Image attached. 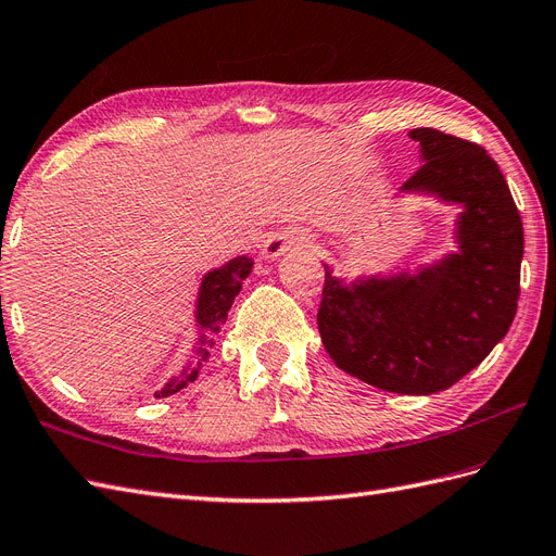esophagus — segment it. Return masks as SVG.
I'll list each match as a JSON object with an SVG mask.
<instances>
[{"label": "esophagus", "instance_id": "obj_1", "mask_svg": "<svg viewBox=\"0 0 556 556\" xmlns=\"http://www.w3.org/2000/svg\"><path fill=\"white\" fill-rule=\"evenodd\" d=\"M307 247H309V241L301 232L283 230V232H275L273 237L265 241L261 255H263V261H277V258H281L283 253L307 249Z\"/></svg>", "mask_w": 556, "mask_h": 556}]
</instances>
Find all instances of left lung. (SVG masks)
<instances>
[{"mask_svg":"<svg viewBox=\"0 0 556 556\" xmlns=\"http://www.w3.org/2000/svg\"><path fill=\"white\" fill-rule=\"evenodd\" d=\"M420 168L394 197L458 206L455 251L416 269L348 279L324 263L317 315L333 364L386 392L434 394L477 368L517 315L521 216L486 150L437 129H414Z\"/></svg>","mask_w":556,"mask_h":556,"instance_id":"8db88e82","label":"left lung"}]
</instances>
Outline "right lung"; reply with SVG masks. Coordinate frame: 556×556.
<instances>
[{"label": "right lung", "instance_id": "add662e5", "mask_svg": "<svg viewBox=\"0 0 556 556\" xmlns=\"http://www.w3.org/2000/svg\"><path fill=\"white\" fill-rule=\"evenodd\" d=\"M253 269L251 255H237V258L223 263L220 267H213L202 277L194 301V326H197V340L192 345L190 359L182 364L176 376H170L162 390H156L154 396H170L188 388L190 382L197 380L202 366L211 357L213 336L220 333V324H225L227 312H230L235 298L241 291V281H244Z\"/></svg>", "mask_w": 556, "mask_h": 556}]
</instances>
